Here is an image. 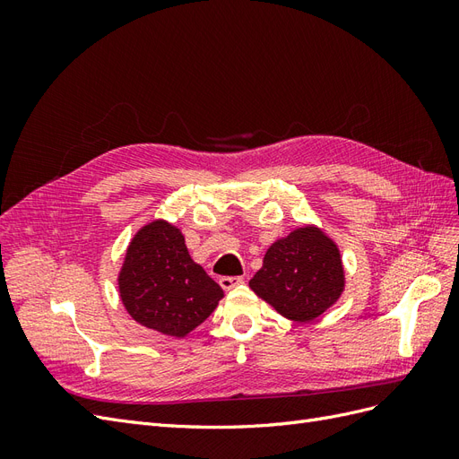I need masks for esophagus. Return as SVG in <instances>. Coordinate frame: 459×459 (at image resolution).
<instances>
[{
    "instance_id": "esophagus-1",
    "label": "esophagus",
    "mask_w": 459,
    "mask_h": 459,
    "mask_svg": "<svg viewBox=\"0 0 459 459\" xmlns=\"http://www.w3.org/2000/svg\"><path fill=\"white\" fill-rule=\"evenodd\" d=\"M218 283L224 290H230L233 287H238L239 283H243V277L241 275H224V277H220Z\"/></svg>"
}]
</instances>
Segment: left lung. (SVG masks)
Listing matches in <instances>:
<instances>
[{
    "label": "left lung",
    "instance_id": "1",
    "mask_svg": "<svg viewBox=\"0 0 459 459\" xmlns=\"http://www.w3.org/2000/svg\"><path fill=\"white\" fill-rule=\"evenodd\" d=\"M248 287L281 316L312 322L342 293L341 253L322 230L299 228L268 248Z\"/></svg>",
    "mask_w": 459,
    "mask_h": 459
}]
</instances>
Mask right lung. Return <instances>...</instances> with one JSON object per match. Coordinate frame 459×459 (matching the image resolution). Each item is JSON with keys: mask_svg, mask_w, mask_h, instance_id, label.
Returning a JSON list of instances; mask_svg holds the SVG:
<instances>
[{"mask_svg": "<svg viewBox=\"0 0 459 459\" xmlns=\"http://www.w3.org/2000/svg\"><path fill=\"white\" fill-rule=\"evenodd\" d=\"M128 314L162 335L186 337L214 312L224 290L191 260L182 231L164 220L132 239L118 275Z\"/></svg>", "mask_w": 459, "mask_h": 459, "instance_id": "right-lung-1", "label": "right lung"}]
</instances>
